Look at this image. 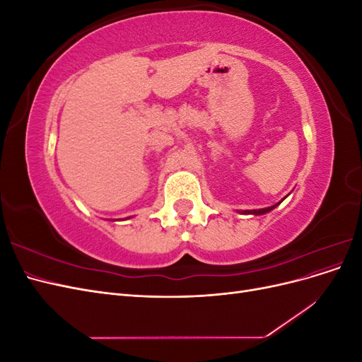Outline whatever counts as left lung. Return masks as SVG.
I'll list each match as a JSON object with an SVG mask.
<instances>
[{
    "instance_id": "1",
    "label": "left lung",
    "mask_w": 362,
    "mask_h": 362,
    "mask_svg": "<svg viewBox=\"0 0 362 362\" xmlns=\"http://www.w3.org/2000/svg\"><path fill=\"white\" fill-rule=\"evenodd\" d=\"M276 205H273V206H269V208H262V210H247V211H245V213H247V214H264V213H269L270 210H273V208H275Z\"/></svg>"
}]
</instances>
